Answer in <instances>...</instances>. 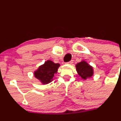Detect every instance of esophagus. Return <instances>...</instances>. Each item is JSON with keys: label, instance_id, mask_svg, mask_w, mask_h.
Returning a JSON list of instances; mask_svg holds the SVG:
<instances>
[{"label": "esophagus", "instance_id": "34e87169", "mask_svg": "<svg viewBox=\"0 0 121 121\" xmlns=\"http://www.w3.org/2000/svg\"><path fill=\"white\" fill-rule=\"evenodd\" d=\"M73 63V60H71L70 61H69V62H67L66 63H68V64H72Z\"/></svg>", "mask_w": 121, "mask_h": 121}]
</instances>
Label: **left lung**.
<instances>
[{"instance_id":"left-lung-1","label":"left lung","mask_w":121,"mask_h":121,"mask_svg":"<svg viewBox=\"0 0 121 121\" xmlns=\"http://www.w3.org/2000/svg\"><path fill=\"white\" fill-rule=\"evenodd\" d=\"M76 69L78 74L84 80L91 77L93 75V69L85 61H82L77 63L76 65Z\"/></svg>"}]
</instances>
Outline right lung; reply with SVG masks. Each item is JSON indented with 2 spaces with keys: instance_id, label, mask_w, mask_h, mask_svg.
I'll return each instance as SVG.
<instances>
[{
  "instance_id": "right-lung-1",
  "label": "right lung",
  "mask_w": 121,
  "mask_h": 121,
  "mask_svg": "<svg viewBox=\"0 0 121 121\" xmlns=\"http://www.w3.org/2000/svg\"><path fill=\"white\" fill-rule=\"evenodd\" d=\"M59 66V63H55L51 60H47L35 71V77L39 79L43 84H48L53 80V78L57 73Z\"/></svg>"
}]
</instances>
